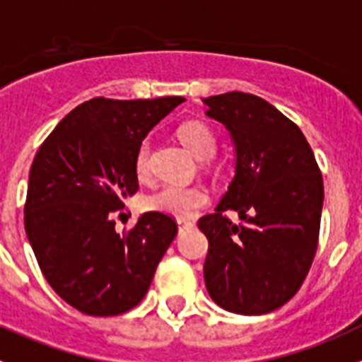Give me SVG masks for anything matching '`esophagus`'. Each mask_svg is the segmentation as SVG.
Segmentation results:
<instances>
[{"label":"esophagus","instance_id":"1","mask_svg":"<svg viewBox=\"0 0 362 362\" xmlns=\"http://www.w3.org/2000/svg\"><path fill=\"white\" fill-rule=\"evenodd\" d=\"M194 223L193 221H184V220H178V230H185V229H189V227H193Z\"/></svg>","mask_w":362,"mask_h":362}]
</instances>
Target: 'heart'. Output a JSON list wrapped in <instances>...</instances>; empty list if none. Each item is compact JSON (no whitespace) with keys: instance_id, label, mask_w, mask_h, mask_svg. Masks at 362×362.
<instances>
[{"instance_id":"1","label":"heart","mask_w":362,"mask_h":362,"mask_svg":"<svg viewBox=\"0 0 362 362\" xmlns=\"http://www.w3.org/2000/svg\"><path fill=\"white\" fill-rule=\"evenodd\" d=\"M178 136L185 148L198 158H211L216 153V135L200 120H189L178 128ZM135 175L141 180L149 177V146L142 144L135 157ZM209 202V193L202 185L168 184L146 198L149 211L169 214L178 220H191Z\"/></svg>"}]
</instances>
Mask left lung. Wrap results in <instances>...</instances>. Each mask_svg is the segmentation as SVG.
I'll return each mask as SVG.
<instances>
[{
	"label": "left lung",
	"instance_id": "left-lung-1",
	"mask_svg": "<svg viewBox=\"0 0 362 362\" xmlns=\"http://www.w3.org/2000/svg\"><path fill=\"white\" fill-rule=\"evenodd\" d=\"M204 103L236 146L229 191L198 220L209 240L205 286L226 310L267 314L299 291L314 262L323 177L301 129L262 97L229 92ZM229 209L240 224L225 216Z\"/></svg>",
	"mask_w": 362,
	"mask_h": 362
}]
</instances>
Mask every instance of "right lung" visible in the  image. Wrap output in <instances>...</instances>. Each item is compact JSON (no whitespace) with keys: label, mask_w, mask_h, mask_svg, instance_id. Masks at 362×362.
Listing matches in <instances>:
<instances>
[{"label":"right lung","mask_w":362,"mask_h":362,"mask_svg":"<svg viewBox=\"0 0 362 362\" xmlns=\"http://www.w3.org/2000/svg\"><path fill=\"white\" fill-rule=\"evenodd\" d=\"M184 97H95L71 110L35 153L25 230L39 269L61 299L88 315H119L142 301L177 220L151 211L115 230L124 198L139 191L144 136Z\"/></svg>","instance_id":"right-lung-1"}]
</instances>
